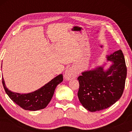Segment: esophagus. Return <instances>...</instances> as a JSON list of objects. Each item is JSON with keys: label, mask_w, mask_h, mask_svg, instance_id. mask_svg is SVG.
Listing matches in <instances>:
<instances>
[{"label": "esophagus", "mask_w": 132, "mask_h": 132, "mask_svg": "<svg viewBox=\"0 0 132 132\" xmlns=\"http://www.w3.org/2000/svg\"><path fill=\"white\" fill-rule=\"evenodd\" d=\"M77 71H76L75 70H73V68H70L69 69L66 70L65 73L64 77L66 80H71V79H75L77 77Z\"/></svg>", "instance_id": "1"}]
</instances>
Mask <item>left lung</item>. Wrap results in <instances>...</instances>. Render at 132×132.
I'll return each instance as SVG.
<instances>
[{
    "instance_id": "left-lung-1",
    "label": "left lung",
    "mask_w": 132,
    "mask_h": 132,
    "mask_svg": "<svg viewBox=\"0 0 132 132\" xmlns=\"http://www.w3.org/2000/svg\"><path fill=\"white\" fill-rule=\"evenodd\" d=\"M112 64L104 71L103 67L82 73L78 77L77 95L82 106L90 112L99 111L110 107L123 93L127 67L121 50L107 56Z\"/></svg>"
}]
</instances>
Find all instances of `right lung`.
Masks as SVG:
<instances>
[{
  "label": "right lung",
  "mask_w": 132,
  "mask_h": 132,
  "mask_svg": "<svg viewBox=\"0 0 132 132\" xmlns=\"http://www.w3.org/2000/svg\"><path fill=\"white\" fill-rule=\"evenodd\" d=\"M62 80V75H59L43 87L28 94H20L11 91L5 85L3 78L2 84L7 95L15 104L24 110L35 111L44 109L48 105L53 97L56 87Z\"/></svg>",
  "instance_id": "1"
}]
</instances>
